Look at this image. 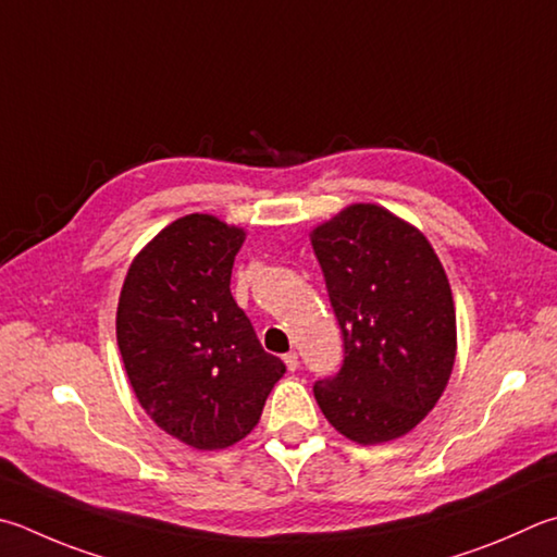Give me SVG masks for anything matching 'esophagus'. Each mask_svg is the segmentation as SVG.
<instances>
[{
	"mask_svg": "<svg viewBox=\"0 0 557 557\" xmlns=\"http://www.w3.org/2000/svg\"><path fill=\"white\" fill-rule=\"evenodd\" d=\"M282 360H285V366H287V370H292L295 372L297 370V366H299V356L295 350H289V352H285V356H282Z\"/></svg>",
	"mask_w": 557,
	"mask_h": 557,
	"instance_id": "obj_1",
	"label": "esophagus"
}]
</instances>
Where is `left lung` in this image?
I'll use <instances>...</instances> for the list:
<instances>
[{
  "instance_id": "obj_1",
  "label": "left lung",
  "mask_w": 557,
  "mask_h": 557,
  "mask_svg": "<svg viewBox=\"0 0 557 557\" xmlns=\"http://www.w3.org/2000/svg\"><path fill=\"white\" fill-rule=\"evenodd\" d=\"M343 333V366L317 380L323 417L372 446L436 407L455 362V305L426 236L377 205H352L311 231Z\"/></svg>"
}]
</instances>
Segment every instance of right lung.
Returning <instances> with one entry per match:
<instances>
[{"mask_svg": "<svg viewBox=\"0 0 557 557\" xmlns=\"http://www.w3.org/2000/svg\"><path fill=\"white\" fill-rule=\"evenodd\" d=\"M244 240L216 216H182L138 252L121 287L116 341L131 387L160 429L197 450L246 438L285 375L231 295Z\"/></svg>", "mask_w": 557, "mask_h": 557, "instance_id": "add662e5", "label": "right lung"}]
</instances>
